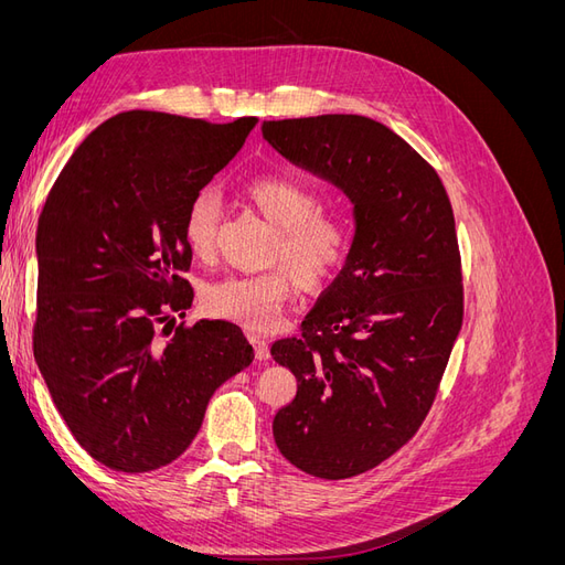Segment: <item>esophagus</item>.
Instances as JSON below:
<instances>
[{
    "label": "esophagus",
    "instance_id": "obj_1",
    "mask_svg": "<svg viewBox=\"0 0 565 565\" xmlns=\"http://www.w3.org/2000/svg\"><path fill=\"white\" fill-rule=\"evenodd\" d=\"M249 341H252V347H254L256 361H268V358H270V351H268V344H266V341H264L259 334H249Z\"/></svg>",
    "mask_w": 565,
    "mask_h": 565
}]
</instances>
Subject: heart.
Wrapping results in <instances>:
<instances>
[{
	"mask_svg": "<svg viewBox=\"0 0 565 565\" xmlns=\"http://www.w3.org/2000/svg\"><path fill=\"white\" fill-rule=\"evenodd\" d=\"M241 198L276 228L268 262L280 264L256 276H226L202 289V306L245 330L266 332L278 322L282 306L295 292H320L344 270L353 228L337 212L320 210L313 188L287 177H254L241 185ZM221 204L216 193L200 191L188 202L181 237L198 262H210L216 249Z\"/></svg>",
	"mask_w": 565,
	"mask_h": 565,
	"instance_id": "obj_1",
	"label": "heart"
}]
</instances>
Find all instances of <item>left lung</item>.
I'll list each match as a JSON object with an SVG mask.
<instances>
[{"label":"left lung","instance_id":"1","mask_svg":"<svg viewBox=\"0 0 565 565\" xmlns=\"http://www.w3.org/2000/svg\"><path fill=\"white\" fill-rule=\"evenodd\" d=\"M264 139L353 204L351 256L301 337L270 347L297 396L273 417L287 461L339 481L413 438L436 398L461 328L455 216L436 169L363 115L273 119Z\"/></svg>","mask_w":565,"mask_h":565}]
</instances>
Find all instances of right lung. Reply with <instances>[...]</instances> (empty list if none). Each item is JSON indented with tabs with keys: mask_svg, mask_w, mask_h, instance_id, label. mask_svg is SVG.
I'll return each instance as SVG.
<instances>
[{
	"mask_svg": "<svg viewBox=\"0 0 565 565\" xmlns=\"http://www.w3.org/2000/svg\"><path fill=\"white\" fill-rule=\"evenodd\" d=\"M254 125L119 113L82 141L44 202L32 351L67 429L108 469L174 461L212 393L252 363L237 324L181 322L172 333L167 320L193 303L181 276L193 259L181 237L188 202Z\"/></svg>",
	"mask_w": 565,
	"mask_h": 565,
	"instance_id": "right-lung-1",
	"label": "right lung"
}]
</instances>
